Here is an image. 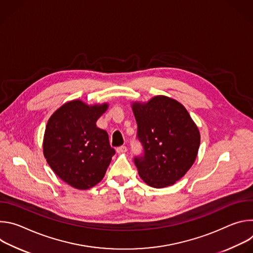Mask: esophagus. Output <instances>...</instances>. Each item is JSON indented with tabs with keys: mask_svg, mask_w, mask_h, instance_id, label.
<instances>
[{
	"mask_svg": "<svg viewBox=\"0 0 253 253\" xmlns=\"http://www.w3.org/2000/svg\"><path fill=\"white\" fill-rule=\"evenodd\" d=\"M127 147L126 146H120V147H118L117 149H116V151H117V153H125V152H127Z\"/></svg>",
	"mask_w": 253,
	"mask_h": 253,
	"instance_id": "esophagus-1",
	"label": "esophagus"
}]
</instances>
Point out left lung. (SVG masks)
<instances>
[{
	"mask_svg": "<svg viewBox=\"0 0 253 253\" xmlns=\"http://www.w3.org/2000/svg\"><path fill=\"white\" fill-rule=\"evenodd\" d=\"M132 111L144 148L134 159L139 176L154 188L173 185L193 165L200 145L198 127L186 108L167 96L133 102Z\"/></svg>",
	"mask_w": 253,
	"mask_h": 253,
	"instance_id": "obj_1",
	"label": "left lung"
}]
</instances>
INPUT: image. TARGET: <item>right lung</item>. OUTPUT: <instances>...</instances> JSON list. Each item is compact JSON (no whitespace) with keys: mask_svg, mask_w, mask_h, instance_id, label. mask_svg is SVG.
<instances>
[{"mask_svg":"<svg viewBox=\"0 0 253 253\" xmlns=\"http://www.w3.org/2000/svg\"><path fill=\"white\" fill-rule=\"evenodd\" d=\"M109 104L81 100L63 104L49 118L43 140L44 156L64 182L86 190L103 179L115 150L105 130L96 126Z\"/></svg>","mask_w":253,"mask_h":253,"instance_id":"obj_1","label":"right lung"}]
</instances>
